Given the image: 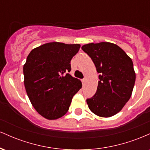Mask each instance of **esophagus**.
Here are the masks:
<instances>
[{"mask_svg": "<svg viewBox=\"0 0 150 150\" xmlns=\"http://www.w3.org/2000/svg\"><path fill=\"white\" fill-rule=\"evenodd\" d=\"M85 80H86V79L85 78H83V79H82V84H85Z\"/></svg>", "mask_w": 150, "mask_h": 150, "instance_id": "obj_1", "label": "esophagus"}]
</instances>
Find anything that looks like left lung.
<instances>
[{
  "label": "left lung",
  "mask_w": 150,
  "mask_h": 150,
  "mask_svg": "<svg viewBox=\"0 0 150 150\" xmlns=\"http://www.w3.org/2000/svg\"><path fill=\"white\" fill-rule=\"evenodd\" d=\"M82 49L92 58L99 73L97 92L87 99L89 108L99 116H114L131 97L135 82L131 58L119 46L109 42L91 43Z\"/></svg>",
  "instance_id": "8db88e82"
}]
</instances>
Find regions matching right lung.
Instances as JSON below:
<instances>
[{"label": "right lung", "instance_id": "obj_1", "mask_svg": "<svg viewBox=\"0 0 150 150\" xmlns=\"http://www.w3.org/2000/svg\"><path fill=\"white\" fill-rule=\"evenodd\" d=\"M80 44L50 42L35 48L23 67L25 87L32 106L49 120L61 118L68 112L73 96L82 82L72 77L70 61Z\"/></svg>", "mask_w": 150, "mask_h": 150}]
</instances>
